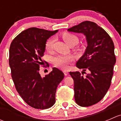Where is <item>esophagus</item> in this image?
Wrapping results in <instances>:
<instances>
[{"label": "esophagus", "instance_id": "obj_1", "mask_svg": "<svg viewBox=\"0 0 121 121\" xmlns=\"http://www.w3.org/2000/svg\"><path fill=\"white\" fill-rule=\"evenodd\" d=\"M63 72H64V75H65V76H67V75L68 74V72L67 71H64Z\"/></svg>", "mask_w": 121, "mask_h": 121}]
</instances>
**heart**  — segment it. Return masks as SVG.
Returning a JSON list of instances; mask_svg holds the SVG:
<instances>
[{
	"label": "heart",
	"instance_id": "heart-1",
	"mask_svg": "<svg viewBox=\"0 0 121 121\" xmlns=\"http://www.w3.org/2000/svg\"><path fill=\"white\" fill-rule=\"evenodd\" d=\"M61 37L65 43L69 46H74L78 42V38L75 35L70 33L65 32L62 34ZM53 39L50 38L46 41L45 43V48L47 52H50L53 48ZM77 50H79L78 48ZM73 60V58L70 56H57L53 59V64L57 67L63 69H65L68 67V65Z\"/></svg>",
	"mask_w": 121,
	"mask_h": 121
}]
</instances>
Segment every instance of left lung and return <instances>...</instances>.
<instances>
[{
	"instance_id": "8db88e82",
	"label": "left lung",
	"mask_w": 121,
	"mask_h": 121,
	"mask_svg": "<svg viewBox=\"0 0 121 121\" xmlns=\"http://www.w3.org/2000/svg\"><path fill=\"white\" fill-rule=\"evenodd\" d=\"M68 31L86 37L87 47L76 66L89 73L85 76L78 71L69 74L74 80L75 102L81 107H89L99 102L110 87L116 63L114 44L109 35L92 22H83Z\"/></svg>"
}]
</instances>
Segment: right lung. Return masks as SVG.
Masks as SVG:
<instances>
[{
    "instance_id": "add662e5",
    "label": "right lung",
    "mask_w": 121,
    "mask_h": 121,
    "mask_svg": "<svg viewBox=\"0 0 121 121\" xmlns=\"http://www.w3.org/2000/svg\"><path fill=\"white\" fill-rule=\"evenodd\" d=\"M57 31L29 28L14 38L10 46L9 65L16 89L29 105L36 109H47L54 104L57 86L64 77L56 67L44 77L39 73L45 43Z\"/></svg>"
}]
</instances>
